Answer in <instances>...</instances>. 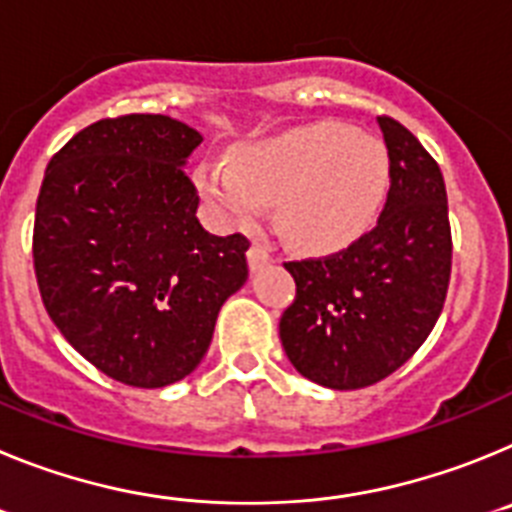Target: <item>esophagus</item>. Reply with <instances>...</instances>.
Listing matches in <instances>:
<instances>
[{
  "instance_id": "esophagus-1",
  "label": "esophagus",
  "mask_w": 512,
  "mask_h": 512,
  "mask_svg": "<svg viewBox=\"0 0 512 512\" xmlns=\"http://www.w3.org/2000/svg\"><path fill=\"white\" fill-rule=\"evenodd\" d=\"M271 264V256L269 251H266L264 246H259V243H253L251 248H248V269L256 274V271H261L264 266Z\"/></svg>"
}]
</instances>
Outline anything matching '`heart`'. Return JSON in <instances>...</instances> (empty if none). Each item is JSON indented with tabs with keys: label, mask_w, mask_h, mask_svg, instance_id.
I'll return each mask as SVG.
<instances>
[{
	"label": "heart",
	"mask_w": 512,
	"mask_h": 512,
	"mask_svg": "<svg viewBox=\"0 0 512 512\" xmlns=\"http://www.w3.org/2000/svg\"><path fill=\"white\" fill-rule=\"evenodd\" d=\"M197 184L228 223L246 225L264 205H277L289 246L336 253L377 223L390 192V158L374 135L315 122L202 166Z\"/></svg>",
	"instance_id": "1"
}]
</instances>
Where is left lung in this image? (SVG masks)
I'll list each match as a JSON object with an SVG mask.
<instances>
[{
  "instance_id": "1",
  "label": "left lung",
  "mask_w": 512,
  "mask_h": 512,
  "mask_svg": "<svg viewBox=\"0 0 512 512\" xmlns=\"http://www.w3.org/2000/svg\"><path fill=\"white\" fill-rule=\"evenodd\" d=\"M390 192L377 228L318 261H289L297 297L279 338L297 372L330 390L390 377L423 346L451 274L446 184L431 153L392 117H377Z\"/></svg>"
}]
</instances>
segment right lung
Here are the masks:
<instances>
[{"label":"right lung","mask_w":512,"mask_h":512,"mask_svg":"<svg viewBox=\"0 0 512 512\" xmlns=\"http://www.w3.org/2000/svg\"><path fill=\"white\" fill-rule=\"evenodd\" d=\"M202 135L166 115L99 120L51 158L35 210L43 305L99 372L156 390L192 374L246 284L248 241L212 235L184 174Z\"/></svg>","instance_id":"add662e5"}]
</instances>
